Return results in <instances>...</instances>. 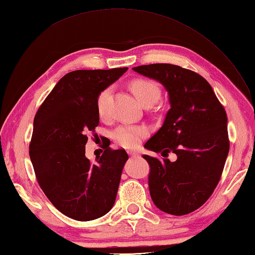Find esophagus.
<instances>
[{
	"instance_id": "1",
	"label": "esophagus",
	"mask_w": 255,
	"mask_h": 255,
	"mask_svg": "<svg viewBox=\"0 0 255 255\" xmlns=\"http://www.w3.org/2000/svg\"><path fill=\"white\" fill-rule=\"evenodd\" d=\"M128 153L130 156H132V158H136V156L139 155V152H137V151H128Z\"/></svg>"
}]
</instances>
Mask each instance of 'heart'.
<instances>
[{
    "label": "heart",
    "instance_id": "1",
    "mask_svg": "<svg viewBox=\"0 0 255 255\" xmlns=\"http://www.w3.org/2000/svg\"><path fill=\"white\" fill-rule=\"evenodd\" d=\"M129 89L141 105H153L160 99L161 90L159 85L147 79H134L129 83ZM111 90L105 89L97 97V112L101 116L106 115L107 100ZM148 134V129L144 126H131V125H122L113 132L115 141L125 148H134L141 141V139Z\"/></svg>",
    "mask_w": 255,
    "mask_h": 255
}]
</instances>
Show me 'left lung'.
Returning <instances> with one entry per match:
<instances>
[{"label": "left lung", "mask_w": 255, "mask_h": 255, "mask_svg": "<svg viewBox=\"0 0 255 255\" xmlns=\"http://www.w3.org/2000/svg\"><path fill=\"white\" fill-rule=\"evenodd\" d=\"M158 81L169 94L164 123L144 144L163 160L143 154L150 166L149 191L154 205L182 216L204 205L220 180L229 152L227 114L202 75L170 63L132 68ZM170 152L178 156L172 162Z\"/></svg>", "instance_id": "8db88e82"}]
</instances>
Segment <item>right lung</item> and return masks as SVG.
<instances>
[{"label": "right lung", "mask_w": 255, "mask_h": 255, "mask_svg": "<svg viewBox=\"0 0 255 255\" xmlns=\"http://www.w3.org/2000/svg\"><path fill=\"white\" fill-rule=\"evenodd\" d=\"M127 70L70 72L37 111L29 144L37 181L52 205L72 219L100 218L115 204L127 152L105 148L91 162L85 144L86 133L100 124L97 97Z\"/></svg>", "instance_id": "right-lung-1"}]
</instances>
